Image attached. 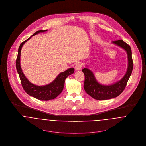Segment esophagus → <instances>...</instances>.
Returning <instances> with one entry per match:
<instances>
[{
	"mask_svg": "<svg viewBox=\"0 0 146 146\" xmlns=\"http://www.w3.org/2000/svg\"><path fill=\"white\" fill-rule=\"evenodd\" d=\"M83 67V65L82 64V63L78 62L76 63L75 68L76 70H80Z\"/></svg>",
	"mask_w": 146,
	"mask_h": 146,
	"instance_id": "34e87169",
	"label": "esophagus"
}]
</instances>
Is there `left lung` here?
Wrapping results in <instances>:
<instances>
[{"label":"left lung","instance_id":"8db88e82","mask_svg":"<svg viewBox=\"0 0 146 146\" xmlns=\"http://www.w3.org/2000/svg\"><path fill=\"white\" fill-rule=\"evenodd\" d=\"M112 42L123 48L126 51L128 57L127 70L125 76L119 82L111 85H102L96 81L93 72L90 70L86 68H83L82 71L85 76L84 88L87 94L96 100H108L119 96L125 89L132 72L133 61L130 46L123 40H118Z\"/></svg>","mask_w":146,"mask_h":146}]
</instances>
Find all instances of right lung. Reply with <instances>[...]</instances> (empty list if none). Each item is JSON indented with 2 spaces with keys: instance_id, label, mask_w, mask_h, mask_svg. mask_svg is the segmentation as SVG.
Instances as JSON below:
<instances>
[{
  "instance_id": "right-lung-1",
  "label": "right lung",
  "mask_w": 146,
  "mask_h": 146,
  "mask_svg": "<svg viewBox=\"0 0 146 146\" xmlns=\"http://www.w3.org/2000/svg\"><path fill=\"white\" fill-rule=\"evenodd\" d=\"M45 31H46V30H38L36 33H35L32 36H34L39 33L44 32ZM31 37H30L25 41L22 42L20 44L19 48L18 55L16 61V69L20 78L22 86L24 90L29 95L36 99L42 101H48L50 100L54 99L62 92L65 79H66V78L68 75L72 74L74 72L75 70L74 68H70L67 69L66 71L60 74L52 83L46 85L37 86L30 83L25 76L21 70L20 66V54L22 45L25 44V42L29 40Z\"/></svg>"
}]
</instances>
